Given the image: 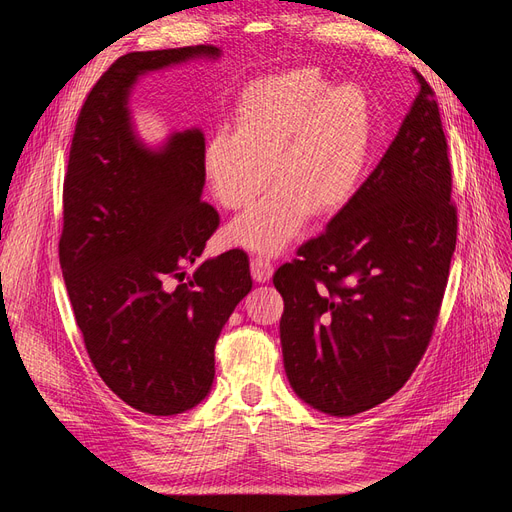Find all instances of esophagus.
I'll use <instances>...</instances> for the list:
<instances>
[{"instance_id":"esophagus-1","label":"esophagus","mask_w":512,"mask_h":512,"mask_svg":"<svg viewBox=\"0 0 512 512\" xmlns=\"http://www.w3.org/2000/svg\"><path fill=\"white\" fill-rule=\"evenodd\" d=\"M273 275V262L267 256H254L252 258V277L258 284H265Z\"/></svg>"}]
</instances>
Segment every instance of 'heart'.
I'll return each instance as SVG.
<instances>
[{
  "label": "heart",
  "mask_w": 512,
  "mask_h": 512,
  "mask_svg": "<svg viewBox=\"0 0 512 512\" xmlns=\"http://www.w3.org/2000/svg\"><path fill=\"white\" fill-rule=\"evenodd\" d=\"M371 147L365 91L329 85L314 68L284 70L247 87L237 108V130L215 132L203 168L213 198L241 209L267 188L254 207L232 220L230 245L280 254L301 237L312 213L344 209L359 190Z\"/></svg>",
  "instance_id": "b5f03b06"
}]
</instances>
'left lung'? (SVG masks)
<instances>
[{
  "label": "left lung",
  "mask_w": 512,
  "mask_h": 512,
  "mask_svg": "<svg viewBox=\"0 0 512 512\" xmlns=\"http://www.w3.org/2000/svg\"><path fill=\"white\" fill-rule=\"evenodd\" d=\"M421 89L382 160L273 275L292 391L329 416L395 395L429 344L457 241L438 102Z\"/></svg>",
  "instance_id": "left-lung-1"
}]
</instances>
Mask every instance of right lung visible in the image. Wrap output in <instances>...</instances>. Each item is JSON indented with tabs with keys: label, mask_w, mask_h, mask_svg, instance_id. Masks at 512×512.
I'll return each instance as SVG.
<instances>
[{
	"label": "right lung",
	"mask_w": 512,
	"mask_h": 512,
	"mask_svg": "<svg viewBox=\"0 0 512 512\" xmlns=\"http://www.w3.org/2000/svg\"><path fill=\"white\" fill-rule=\"evenodd\" d=\"M220 57L211 44L119 57L87 96L70 147L59 265L74 318L108 389L153 416L209 395L215 342L252 277L241 250L198 262L220 224L203 203V130L149 145L130 98L151 72Z\"/></svg>",
	"instance_id": "obj_1"
}]
</instances>
